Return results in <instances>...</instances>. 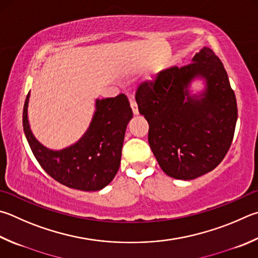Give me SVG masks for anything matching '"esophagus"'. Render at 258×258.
Wrapping results in <instances>:
<instances>
[{
  "label": "esophagus",
  "mask_w": 258,
  "mask_h": 258,
  "mask_svg": "<svg viewBox=\"0 0 258 258\" xmlns=\"http://www.w3.org/2000/svg\"><path fill=\"white\" fill-rule=\"evenodd\" d=\"M131 107H132L133 114H134V115H139V108H138L137 102H135V101H131Z\"/></svg>",
  "instance_id": "34e87169"
}]
</instances>
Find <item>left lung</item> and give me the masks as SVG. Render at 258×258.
<instances>
[{"label":"left lung","mask_w":258,"mask_h":258,"mask_svg":"<svg viewBox=\"0 0 258 258\" xmlns=\"http://www.w3.org/2000/svg\"><path fill=\"white\" fill-rule=\"evenodd\" d=\"M198 77L205 80L206 90L190 95L189 86ZM135 100L149 123L150 148L168 176L195 179L226 157L235 134L237 101L212 49L203 47L190 64L162 70L141 83Z\"/></svg>","instance_id":"8db88e82"}]
</instances>
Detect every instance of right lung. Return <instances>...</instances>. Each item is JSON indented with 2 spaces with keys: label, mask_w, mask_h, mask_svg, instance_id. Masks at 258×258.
Masks as SVG:
<instances>
[{
  "label": "right lung",
  "mask_w": 258,
  "mask_h": 258,
  "mask_svg": "<svg viewBox=\"0 0 258 258\" xmlns=\"http://www.w3.org/2000/svg\"><path fill=\"white\" fill-rule=\"evenodd\" d=\"M30 92L23 106V131L37 161L47 174L70 188L100 190L119 169L126 126L133 117L127 97L96 100V110L83 137L70 147L50 150L38 142L28 120Z\"/></svg>",
  "instance_id": "right-lung-1"
}]
</instances>
